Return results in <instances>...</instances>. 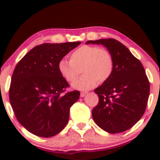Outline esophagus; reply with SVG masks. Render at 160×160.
<instances>
[{
	"instance_id": "esophagus-1",
	"label": "esophagus",
	"mask_w": 160,
	"mask_h": 160,
	"mask_svg": "<svg viewBox=\"0 0 160 160\" xmlns=\"http://www.w3.org/2000/svg\"><path fill=\"white\" fill-rule=\"evenodd\" d=\"M87 95V92H82L80 93V96H81V98H83V97H84L85 95Z\"/></svg>"
}]
</instances>
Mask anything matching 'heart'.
Wrapping results in <instances>:
<instances>
[{"instance_id":"heart-1","label":"heart","mask_w":160,"mask_h":160,"mask_svg":"<svg viewBox=\"0 0 160 160\" xmlns=\"http://www.w3.org/2000/svg\"><path fill=\"white\" fill-rule=\"evenodd\" d=\"M113 69V60L106 49L95 46L84 45L72 52L70 61L60 60L58 71L68 82H73L80 73L82 77L72 84L78 90H89L111 77Z\"/></svg>"}]
</instances>
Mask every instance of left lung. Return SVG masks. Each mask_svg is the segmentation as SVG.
<instances>
[{
  "mask_svg": "<svg viewBox=\"0 0 160 160\" xmlns=\"http://www.w3.org/2000/svg\"><path fill=\"white\" fill-rule=\"evenodd\" d=\"M87 44H102L112 55L111 77L95 89L99 102L92 111L94 122L109 133L130 129L143 117L149 96L150 85L139 60L113 38L88 41Z\"/></svg>",
  "mask_w": 160,
  "mask_h": 160,
  "instance_id": "1",
  "label": "left lung"
}]
</instances>
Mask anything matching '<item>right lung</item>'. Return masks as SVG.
I'll use <instances>...</instances> for the list:
<instances>
[{
    "mask_svg": "<svg viewBox=\"0 0 160 160\" xmlns=\"http://www.w3.org/2000/svg\"><path fill=\"white\" fill-rule=\"evenodd\" d=\"M80 43L36 46L15 68L9 89L11 106L19 123L37 136H54L68 124L70 108L80 92L63 94L69 84L60 75L58 63Z\"/></svg>",
    "mask_w": 160,
    "mask_h": 160,
    "instance_id": "right-lung-1",
    "label": "right lung"
}]
</instances>
